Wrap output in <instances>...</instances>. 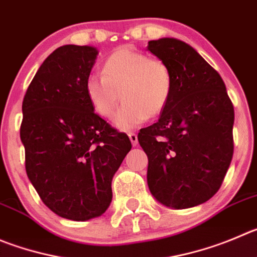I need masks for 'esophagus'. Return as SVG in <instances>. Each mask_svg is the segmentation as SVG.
<instances>
[{
    "mask_svg": "<svg viewBox=\"0 0 257 257\" xmlns=\"http://www.w3.org/2000/svg\"><path fill=\"white\" fill-rule=\"evenodd\" d=\"M128 137H129V140H131L132 145L136 147V146L138 145V137H137V134L133 133V132H131V133H128Z\"/></svg>",
    "mask_w": 257,
    "mask_h": 257,
    "instance_id": "34e87169",
    "label": "esophagus"
}]
</instances>
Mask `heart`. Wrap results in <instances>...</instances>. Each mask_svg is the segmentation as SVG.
<instances>
[{"label": "heart", "mask_w": 257, "mask_h": 257, "mask_svg": "<svg viewBox=\"0 0 257 257\" xmlns=\"http://www.w3.org/2000/svg\"><path fill=\"white\" fill-rule=\"evenodd\" d=\"M174 87L171 68L165 61L151 58L132 47L117 48L102 66V77L90 74L85 92L96 114L105 119L114 115L119 101L124 105L114 124L129 131L157 116L166 109Z\"/></svg>", "instance_id": "obj_1"}]
</instances>
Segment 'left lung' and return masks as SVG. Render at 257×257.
<instances>
[{
    "instance_id": "left-lung-1",
    "label": "left lung",
    "mask_w": 257,
    "mask_h": 257,
    "mask_svg": "<svg viewBox=\"0 0 257 257\" xmlns=\"http://www.w3.org/2000/svg\"><path fill=\"white\" fill-rule=\"evenodd\" d=\"M148 50L174 77L166 109L138 134L148 157V188L166 207H195L219 190L231 165L233 105L219 73L193 47L162 38L148 42Z\"/></svg>"
}]
</instances>
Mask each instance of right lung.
<instances>
[{"mask_svg":"<svg viewBox=\"0 0 257 257\" xmlns=\"http://www.w3.org/2000/svg\"><path fill=\"white\" fill-rule=\"evenodd\" d=\"M97 54L88 45L57 48L23 101L26 174L43 203L72 220L105 213L112 176L132 148L128 136L96 114L86 96L85 81Z\"/></svg>","mask_w":257,"mask_h":257,"instance_id":"add662e5","label":"right lung"}]
</instances>
